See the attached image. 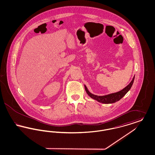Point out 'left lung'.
<instances>
[{"label": "left lung", "mask_w": 155, "mask_h": 155, "mask_svg": "<svg viewBox=\"0 0 155 155\" xmlns=\"http://www.w3.org/2000/svg\"><path fill=\"white\" fill-rule=\"evenodd\" d=\"M134 78H135V76L134 77L133 80L131 81V82L121 91L117 92H116V93L104 95V96H97V95H95L91 94L88 90V89L85 85V91L89 96L100 103H104V104L115 103V102L118 101L119 100H120L129 91V90L131 89L132 85H133Z\"/></svg>", "instance_id": "obj_1"}]
</instances>
